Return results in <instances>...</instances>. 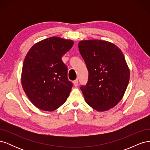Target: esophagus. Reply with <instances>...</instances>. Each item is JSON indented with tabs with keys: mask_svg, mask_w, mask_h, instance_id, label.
<instances>
[{
	"mask_svg": "<svg viewBox=\"0 0 150 150\" xmlns=\"http://www.w3.org/2000/svg\"><path fill=\"white\" fill-rule=\"evenodd\" d=\"M73 84H74L75 87H77V86H78V79H76L75 81H73Z\"/></svg>",
	"mask_w": 150,
	"mask_h": 150,
	"instance_id": "esophagus-1",
	"label": "esophagus"
}]
</instances>
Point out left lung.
<instances>
[{
  "instance_id": "1",
  "label": "left lung",
  "mask_w": 150,
  "mask_h": 150,
  "mask_svg": "<svg viewBox=\"0 0 150 150\" xmlns=\"http://www.w3.org/2000/svg\"><path fill=\"white\" fill-rule=\"evenodd\" d=\"M79 51L88 68V83L81 86L85 101L98 111L116 106L123 97L130 72L125 56L115 44L106 40H81Z\"/></svg>"
}]
</instances>
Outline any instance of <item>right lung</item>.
<instances>
[{
    "label": "right lung",
    "mask_w": 150,
    "mask_h": 150,
    "mask_svg": "<svg viewBox=\"0 0 150 150\" xmlns=\"http://www.w3.org/2000/svg\"><path fill=\"white\" fill-rule=\"evenodd\" d=\"M74 44L70 39L51 37L32 47L24 59L21 83L34 105L45 111L57 110L67 100L72 83L68 80L63 55Z\"/></svg>",
    "instance_id": "obj_1"
}]
</instances>
